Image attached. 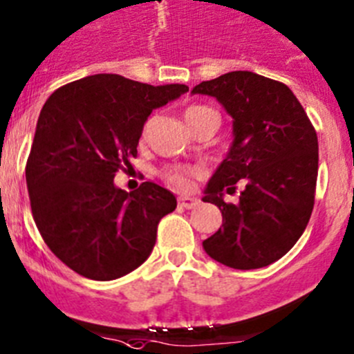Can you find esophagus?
<instances>
[{"mask_svg":"<svg viewBox=\"0 0 354 354\" xmlns=\"http://www.w3.org/2000/svg\"><path fill=\"white\" fill-rule=\"evenodd\" d=\"M178 204H180L181 207H185V209H194V207L199 204V199H196V197H188V196H183L178 199Z\"/></svg>","mask_w":354,"mask_h":354,"instance_id":"1","label":"esophagus"}]
</instances>
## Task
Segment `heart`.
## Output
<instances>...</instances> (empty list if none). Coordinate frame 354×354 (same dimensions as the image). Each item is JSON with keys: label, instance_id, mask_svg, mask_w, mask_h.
<instances>
[{"label": "heart", "instance_id": "heart-1", "mask_svg": "<svg viewBox=\"0 0 354 354\" xmlns=\"http://www.w3.org/2000/svg\"><path fill=\"white\" fill-rule=\"evenodd\" d=\"M209 108L201 106V104H194V106H188L185 110V120L187 124L194 122V118L199 117L203 111H207ZM197 173L196 167H166V169L162 171V178L174 188H187L188 183H190V178Z\"/></svg>", "mask_w": 354, "mask_h": 354}]
</instances>
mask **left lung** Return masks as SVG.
Listing matches in <instances>:
<instances>
[{
	"mask_svg": "<svg viewBox=\"0 0 354 354\" xmlns=\"http://www.w3.org/2000/svg\"><path fill=\"white\" fill-rule=\"evenodd\" d=\"M206 94L234 118L229 153L211 176L204 203L220 207L222 227L203 243L227 267L260 269L290 252L315 206L318 136L299 99L285 84L252 71H230L203 82ZM245 185L237 205L223 196Z\"/></svg>",
	"mask_w": 354,
	"mask_h": 354,
	"instance_id": "obj_1",
	"label": "left lung"
}]
</instances>
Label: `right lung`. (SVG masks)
<instances>
[{
    "mask_svg": "<svg viewBox=\"0 0 354 354\" xmlns=\"http://www.w3.org/2000/svg\"><path fill=\"white\" fill-rule=\"evenodd\" d=\"M187 91L101 73L43 104L26 164L32 218L50 252L80 276L111 281L150 257L176 197L151 181L125 192L113 180L138 155L151 111Z\"/></svg>",
    "mask_w": 354,
    "mask_h": 354,
    "instance_id": "1",
    "label": "right lung"
}]
</instances>
